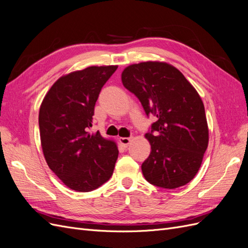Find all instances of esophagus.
I'll list each match as a JSON object with an SVG mask.
<instances>
[{
  "mask_svg": "<svg viewBox=\"0 0 248 248\" xmlns=\"http://www.w3.org/2000/svg\"><path fill=\"white\" fill-rule=\"evenodd\" d=\"M131 140L132 138H120V142H121L124 147H128Z\"/></svg>",
  "mask_w": 248,
  "mask_h": 248,
  "instance_id": "1",
  "label": "esophagus"
}]
</instances>
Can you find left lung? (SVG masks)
<instances>
[{"mask_svg":"<svg viewBox=\"0 0 248 248\" xmlns=\"http://www.w3.org/2000/svg\"><path fill=\"white\" fill-rule=\"evenodd\" d=\"M123 86L136 95L156 122L145 138L151 153L141 164L150 184L174 189L197 175L209 141V129L197 90L176 67L164 62L132 64L122 72Z\"/></svg>","mask_w":248,"mask_h":248,"instance_id":"1","label":"left lung"}]
</instances>
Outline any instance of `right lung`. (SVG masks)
<instances>
[{
	"instance_id": "1",
	"label": "right lung",
	"mask_w": 248,
	"mask_h": 248,
	"mask_svg": "<svg viewBox=\"0 0 248 248\" xmlns=\"http://www.w3.org/2000/svg\"><path fill=\"white\" fill-rule=\"evenodd\" d=\"M118 66H91L60 78L39 109L40 140L49 169L70 189L88 192L108 181L117 144L91 134L95 103Z\"/></svg>"
}]
</instances>
